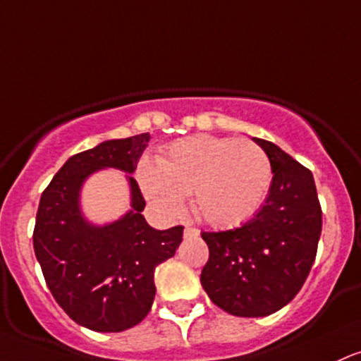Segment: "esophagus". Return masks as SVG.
Instances as JSON below:
<instances>
[{"instance_id":"1","label":"esophagus","mask_w":361,"mask_h":361,"mask_svg":"<svg viewBox=\"0 0 361 361\" xmlns=\"http://www.w3.org/2000/svg\"><path fill=\"white\" fill-rule=\"evenodd\" d=\"M200 235V231L197 228H193V226H187V228H185V236H187V238H192V236H199Z\"/></svg>"}]
</instances>
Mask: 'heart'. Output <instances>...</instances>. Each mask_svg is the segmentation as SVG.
I'll use <instances>...</instances> for the list:
<instances>
[{
	"instance_id": "heart-1",
	"label": "heart",
	"mask_w": 361,
	"mask_h": 361,
	"mask_svg": "<svg viewBox=\"0 0 361 361\" xmlns=\"http://www.w3.org/2000/svg\"><path fill=\"white\" fill-rule=\"evenodd\" d=\"M145 199L166 217L185 212V197L216 228L236 226L260 209L272 183L267 154L247 138L195 135L173 142L157 164L137 169Z\"/></svg>"
}]
</instances>
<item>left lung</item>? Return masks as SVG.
<instances>
[{"label": "left lung", "mask_w": 361, "mask_h": 361, "mask_svg": "<svg viewBox=\"0 0 361 361\" xmlns=\"http://www.w3.org/2000/svg\"><path fill=\"white\" fill-rule=\"evenodd\" d=\"M253 140L274 173L264 207L240 228L202 233L209 247L202 288L236 317H265L290 303L310 274L322 233L310 169L272 142Z\"/></svg>", "instance_id": "left-lung-1"}]
</instances>
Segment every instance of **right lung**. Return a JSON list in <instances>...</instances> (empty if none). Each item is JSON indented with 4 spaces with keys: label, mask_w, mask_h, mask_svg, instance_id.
Returning a JSON list of instances; mask_svg holds the SVG:
<instances>
[{
    "label": "right lung",
    "mask_w": 361,
    "mask_h": 361,
    "mask_svg": "<svg viewBox=\"0 0 361 361\" xmlns=\"http://www.w3.org/2000/svg\"><path fill=\"white\" fill-rule=\"evenodd\" d=\"M150 133L108 140L63 164L39 202L34 252L51 295L77 324L97 332H121L147 317L156 296L154 271L174 255L183 226L150 228L135 178L132 211L116 223L92 226L82 217L78 193L89 174L102 168L133 173Z\"/></svg>",
    "instance_id": "1"
}]
</instances>
